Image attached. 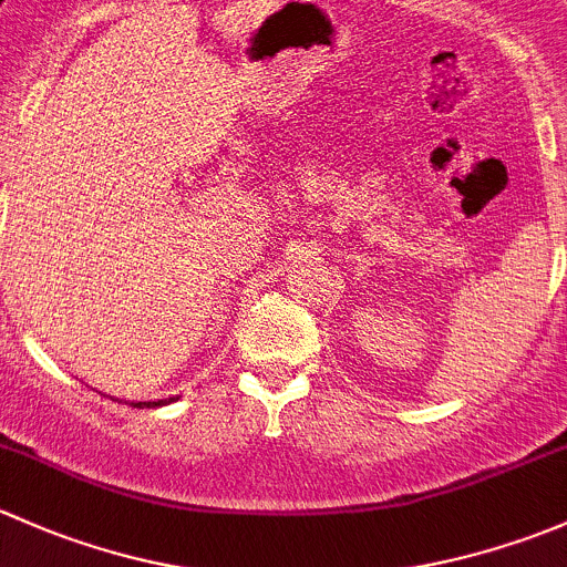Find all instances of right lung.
<instances>
[{
	"label": "right lung",
	"mask_w": 567,
	"mask_h": 567,
	"mask_svg": "<svg viewBox=\"0 0 567 567\" xmlns=\"http://www.w3.org/2000/svg\"><path fill=\"white\" fill-rule=\"evenodd\" d=\"M168 401H174V399H168ZM168 401H133L131 406H136V410H144V406H147V410H153V406H163V404H168Z\"/></svg>",
	"instance_id": "add662e5"
}]
</instances>
